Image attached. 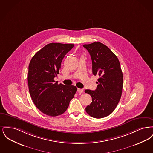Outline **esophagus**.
<instances>
[{"mask_svg": "<svg viewBox=\"0 0 153 153\" xmlns=\"http://www.w3.org/2000/svg\"><path fill=\"white\" fill-rule=\"evenodd\" d=\"M77 92H78L79 93H82V92H84V90H83L82 89L78 88V89H77Z\"/></svg>", "mask_w": 153, "mask_h": 153, "instance_id": "obj_1", "label": "esophagus"}]
</instances>
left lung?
Returning <instances> with one entry per match:
<instances>
[{
  "instance_id": "1",
  "label": "left lung",
  "mask_w": 153,
  "mask_h": 153,
  "mask_svg": "<svg viewBox=\"0 0 153 153\" xmlns=\"http://www.w3.org/2000/svg\"><path fill=\"white\" fill-rule=\"evenodd\" d=\"M83 46L92 59L93 74L99 77L96 90L85 91L92 100L85 111L91 117L102 118L110 115L119 102L123 85V73L117 56L106 45L95 42Z\"/></svg>"
}]
</instances>
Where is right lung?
<instances>
[{"instance_id": "obj_1", "label": "right lung", "mask_w": 153, "mask_h": 153, "mask_svg": "<svg viewBox=\"0 0 153 153\" xmlns=\"http://www.w3.org/2000/svg\"><path fill=\"white\" fill-rule=\"evenodd\" d=\"M73 44L51 43L32 57L29 66L28 85L31 97L37 108L51 117L64 113L77 91L73 85L58 84L61 64Z\"/></svg>"}]
</instances>
